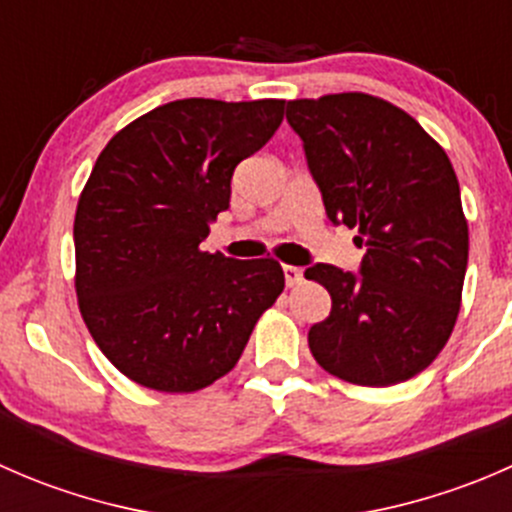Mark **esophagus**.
I'll return each instance as SVG.
<instances>
[{"mask_svg": "<svg viewBox=\"0 0 512 512\" xmlns=\"http://www.w3.org/2000/svg\"><path fill=\"white\" fill-rule=\"evenodd\" d=\"M282 272H285V285L287 287H297L299 282H302V270L299 267H292V265H285L282 267Z\"/></svg>", "mask_w": 512, "mask_h": 512, "instance_id": "esophagus-1", "label": "esophagus"}]
</instances>
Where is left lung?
Here are the masks:
<instances>
[{
    "label": "left lung",
    "instance_id": "8db88e82",
    "mask_svg": "<svg viewBox=\"0 0 512 512\" xmlns=\"http://www.w3.org/2000/svg\"><path fill=\"white\" fill-rule=\"evenodd\" d=\"M287 121L334 225L356 227L361 275L314 265L332 312L309 329V352L329 374L391 386L426 369L461 312L468 223L456 170L416 118L379 96L287 101Z\"/></svg>",
    "mask_w": 512,
    "mask_h": 512
}]
</instances>
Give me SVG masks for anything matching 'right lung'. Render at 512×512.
<instances>
[{
    "mask_svg": "<svg viewBox=\"0 0 512 512\" xmlns=\"http://www.w3.org/2000/svg\"><path fill=\"white\" fill-rule=\"evenodd\" d=\"M282 118L280 98H183L128 123L98 156L76 205V297L98 349L136 384L190 394L218 381L285 289L272 257L200 250L230 208L235 165Z\"/></svg>",
    "mask_w": 512,
    "mask_h": 512,
    "instance_id": "obj_1",
    "label": "right lung"
}]
</instances>
